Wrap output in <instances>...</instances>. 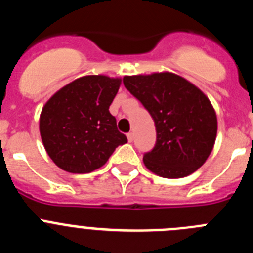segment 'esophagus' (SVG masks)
Listing matches in <instances>:
<instances>
[{
	"mask_svg": "<svg viewBox=\"0 0 253 253\" xmlns=\"http://www.w3.org/2000/svg\"><path fill=\"white\" fill-rule=\"evenodd\" d=\"M126 138H128L129 142H133V139H134V134H133V133H128V134H126Z\"/></svg>",
	"mask_w": 253,
	"mask_h": 253,
	"instance_id": "esophagus-1",
	"label": "esophagus"
}]
</instances>
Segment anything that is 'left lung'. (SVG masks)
Segmentation results:
<instances>
[{
    "mask_svg": "<svg viewBox=\"0 0 253 253\" xmlns=\"http://www.w3.org/2000/svg\"><path fill=\"white\" fill-rule=\"evenodd\" d=\"M125 88L154 120L157 142L143 162L166 178L189 176L202 167L214 148L218 120L200 88L172 72L125 76Z\"/></svg>",
    "mask_w": 253,
    "mask_h": 253,
    "instance_id": "left-lung-1",
    "label": "left lung"
}]
</instances>
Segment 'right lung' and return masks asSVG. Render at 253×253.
<instances>
[{"instance_id": "right-lung-1", "label": "right lung", "mask_w": 253, "mask_h": 253, "mask_svg": "<svg viewBox=\"0 0 253 253\" xmlns=\"http://www.w3.org/2000/svg\"><path fill=\"white\" fill-rule=\"evenodd\" d=\"M122 78L104 75L80 77L58 90L40 113L44 148L59 169L88 173L107 162L128 142L109 111Z\"/></svg>"}]
</instances>
